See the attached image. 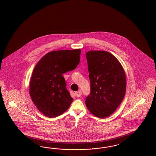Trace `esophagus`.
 Instances as JSON below:
<instances>
[{"label":"esophagus","mask_w":156,"mask_h":156,"mask_svg":"<svg viewBox=\"0 0 156 156\" xmlns=\"http://www.w3.org/2000/svg\"><path fill=\"white\" fill-rule=\"evenodd\" d=\"M82 95V92L81 90H78V91H76L75 92V95L77 97H81Z\"/></svg>","instance_id":"34e87169"}]
</instances>
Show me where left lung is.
Instances as JSON below:
<instances>
[{"instance_id":"left-lung-1","label":"left lung","mask_w":156,"mask_h":156,"mask_svg":"<svg viewBox=\"0 0 156 156\" xmlns=\"http://www.w3.org/2000/svg\"><path fill=\"white\" fill-rule=\"evenodd\" d=\"M90 93L85 104L94 116L105 118L116 111L126 93L125 72L111 53L89 51L86 53Z\"/></svg>"}]
</instances>
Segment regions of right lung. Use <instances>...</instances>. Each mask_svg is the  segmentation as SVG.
<instances>
[{
    "instance_id": "obj_1",
    "label": "right lung",
    "mask_w": 156,
    "mask_h": 156,
    "mask_svg": "<svg viewBox=\"0 0 156 156\" xmlns=\"http://www.w3.org/2000/svg\"><path fill=\"white\" fill-rule=\"evenodd\" d=\"M81 49L52 51L37 62L30 80L29 94L45 116L55 118L69 108L73 101L62 74L74 70L80 61Z\"/></svg>"
}]
</instances>
